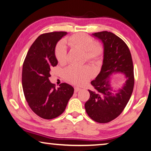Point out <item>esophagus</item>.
Wrapping results in <instances>:
<instances>
[{
    "instance_id": "esophagus-1",
    "label": "esophagus",
    "mask_w": 151,
    "mask_h": 151,
    "mask_svg": "<svg viewBox=\"0 0 151 151\" xmlns=\"http://www.w3.org/2000/svg\"><path fill=\"white\" fill-rule=\"evenodd\" d=\"M80 90H81V88L77 87V86H76V87H75V93H77V92L79 91Z\"/></svg>"
}]
</instances>
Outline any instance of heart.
I'll return each instance as SVG.
<instances>
[{
	"label": "heart",
	"mask_w": 151,
	"mask_h": 151,
	"mask_svg": "<svg viewBox=\"0 0 151 151\" xmlns=\"http://www.w3.org/2000/svg\"><path fill=\"white\" fill-rule=\"evenodd\" d=\"M65 44L73 48L83 51L87 61L94 63L98 61L103 54L101 45L94 42V40L85 33H76L58 42L56 46L55 56L57 62L64 65L66 62V47ZM94 71L88 66L83 67L68 66L64 70V77L69 83L76 85H83L94 76Z\"/></svg>",
	"instance_id": "1"
}]
</instances>
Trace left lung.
Returning a JSON list of instances; mask_svg holds the SVG:
<instances>
[{
    "label": "left lung",
    "instance_id": "left-lung-1",
    "mask_svg": "<svg viewBox=\"0 0 151 151\" xmlns=\"http://www.w3.org/2000/svg\"><path fill=\"white\" fill-rule=\"evenodd\" d=\"M93 35L103 43L104 58L101 72L91 83L94 89L88 90L90 98L85 107L91 119L106 123L121 114L131 98L134 84L133 63L129 48L121 38L108 31ZM116 72L124 73L126 81L121 89L112 91L109 76Z\"/></svg>",
    "mask_w": 151,
    "mask_h": 151
}]
</instances>
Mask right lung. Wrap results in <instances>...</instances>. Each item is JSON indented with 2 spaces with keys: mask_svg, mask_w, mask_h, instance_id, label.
Wrapping results in <instances>:
<instances>
[{
  "mask_svg": "<svg viewBox=\"0 0 151 151\" xmlns=\"http://www.w3.org/2000/svg\"><path fill=\"white\" fill-rule=\"evenodd\" d=\"M66 32H52L40 35L30 47L22 73V85L25 99L35 113L45 119H52L65 111L74 88L63 83L60 87L49 81L50 68L58 62L55 47Z\"/></svg>",
  "mask_w": 151,
  "mask_h": 151,
  "instance_id": "1",
  "label": "right lung"
}]
</instances>
